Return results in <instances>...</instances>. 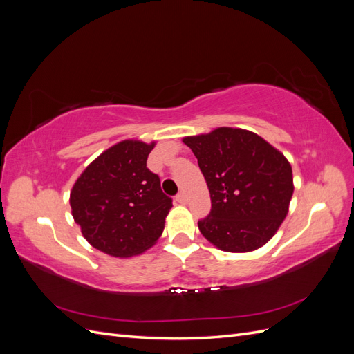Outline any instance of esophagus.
<instances>
[{
	"instance_id": "esophagus-1",
	"label": "esophagus",
	"mask_w": 354,
	"mask_h": 354,
	"mask_svg": "<svg viewBox=\"0 0 354 354\" xmlns=\"http://www.w3.org/2000/svg\"><path fill=\"white\" fill-rule=\"evenodd\" d=\"M176 201H177L178 203H186V201H187V196H186L185 192H180V194L176 196Z\"/></svg>"
}]
</instances>
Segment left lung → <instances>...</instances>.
<instances>
[{"mask_svg": "<svg viewBox=\"0 0 354 354\" xmlns=\"http://www.w3.org/2000/svg\"><path fill=\"white\" fill-rule=\"evenodd\" d=\"M209 189L211 211L198 221L218 250L250 252L269 242L288 214L294 194L292 168L264 138L220 127L185 137Z\"/></svg>", "mask_w": 354, "mask_h": 354, "instance_id": "left-lung-1", "label": "left lung"}]
</instances>
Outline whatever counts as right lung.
Instances as JSON below:
<instances>
[{"mask_svg":"<svg viewBox=\"0 0 354 354\" xmlns=\"http://www.w3.org/2000/svg\"><path fill=\"white\" fill-rule=\"evenodd\" d=\"M153 147L155 142H120L75 181L72 217L95 250L125 259L151 248L162 234L173 199L146 167Z\"/></svg>","mask_w":354,"mask_h":354,"instance_id":"right-lung-1","label":"right lung"}]
</instances>
